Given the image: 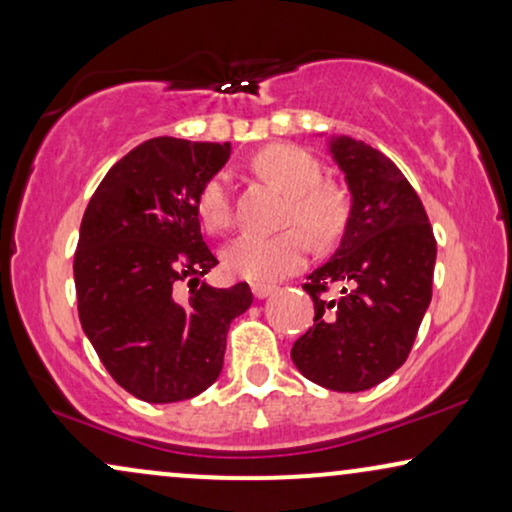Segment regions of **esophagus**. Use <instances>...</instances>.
<instances>
[{
	"label": "esophagus",
	"instance_id": "1",
	"mask_svg": "<svg viewBox=\"0 0 512 512\" xmlns=\"http://www.w3.org/2000/svg\"><path fill=\"white\" fill-rule=\"evenodd\" d=\"M274 290L276 286H271V283H252V295H255L257 300H264V297H269Z\"/></svg>",
	"mask_w": 512,
	"mask_h": 512
}]
</instances>
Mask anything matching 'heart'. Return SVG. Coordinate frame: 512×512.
I'll list each match as a JSON object with an SVG mask.
<instances>
[{
    "mask_svg": "<svg viewBox=\"0 0 512 512\" xmlns=\"http://www.w3.org/2000/svg\"><path fill=\"white\" fill-rule=\"evenodd\" d=\"M255 167L290 193L286 224H300L314 241L331 243L347 224V198L333 186L321 184V165L314 155L297 146L274 144L255 155ZM196 215L210 234H226L234 224L229 181L215 174L200 186ZM300 229H286L271 236H241L224 250V267L245 281H278L290 276L307 260L309 238Z\"/></svg>",
    "mask_w": 512,
    "mask_h": 512,
    "instance_id": "b5f03b06",
    "label": "heart"
}]
</instances>
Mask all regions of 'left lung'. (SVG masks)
<instances>
[{"instance_id": "8db88e82", "label": "left lung", "mask_w": 512, "mask_h": 512, "mask_svg": "<svg viewBox=\"0 0 512 512\" xmlns=\"http://www.w3.org/2000/svg\"><path fill=\"white\" fill-rule=\"evenodd\" d=\"M352 210L340 248L307 276L314 326L290 357L304 378L335 392H364L397 371L432 300L437 241L418 193L387 155L333 137ZM333 287L341 295H327Z\"/></svg>"}]
</instances>
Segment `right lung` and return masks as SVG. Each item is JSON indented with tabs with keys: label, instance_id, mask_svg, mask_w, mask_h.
I'll return each mask as SVG.
<instances>
[{
	"label": "right lung",
	"instance_id": "right-lung-1",
	"mask_svg": "<svg viewBox=\"0 0 512 512\" xmlns=\"http://www.w3.org/2000/svg\"><path fill=\"white\" fill-rule=\"evenodd\" d=\"M229 155L231 144L148 139L108 170L84 210L73 262L82 331L115 383L148 404L208 390L231 321L252 304L248 283H200L217 257L196 196ZM181 280L192 288L186 301Z\"/></svg>",
	"mask_w": 512,
	"mask_h": 512
}]
</instances>
